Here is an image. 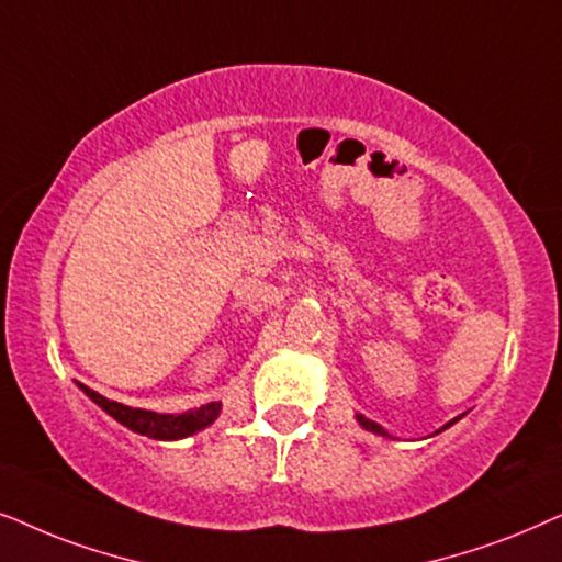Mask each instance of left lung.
<instances>
[{"instance_id": "obj_1", "label": "left lung", "mask_w": 562, "mask_h": 562, "mask_svg": "<svg viewBox=\"0 0 562 562\" xmlns=\"http://www.w3.org/2000/svg\"><path fill=\"white\" fill-rule=\"evenodd\" d=\"M357 422L362 424L364 429H368V431H375V434H383V437H387V431H385V429H380V426H378L375 422H370V418H364V416H357ZM454 422H458V418H454ZM454 422H450V424H447V426H452ZM447 426H445V429H447Z\"/></svg>"}]
</instances>
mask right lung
<instances>
[{
    "instance_id": "obj_1",
    "label": "right lung",
    "mask_w": 562,
    "mask_h": 562,
    "mask_svg": "<svg viewBox=\"0 0 562 562\" xmlns=\"http://www.w3.org/2000/svg\"><path fill=\"white\" fill-rule=\"evenodd\" d=\"M79 387L97 403V406H100L102 411H108L115 422L128 426L131 431L146 434V437H151V439L190 437V434L211 426L221 414V403H207V406H203V408L190 411V414H179V416L154 414V411L131 408V406H123V403H117V401H108L104 395H100L87 385H79Z\"/></svg>"
}]
</instances>
